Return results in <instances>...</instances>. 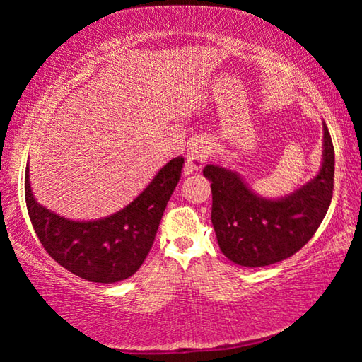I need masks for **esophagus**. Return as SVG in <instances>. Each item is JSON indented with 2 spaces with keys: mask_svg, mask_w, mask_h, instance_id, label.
I'll return each mask as SVG.
<instances>
[{
  "mask_svg": "<svg viewBox=\"0 0 362 362\" xmlns=\"http://www.w3.org/2000/svg\"><path fill=\"white\" fill-rule=\"evenodd\" d=\"M212 140L207 137H199L194 139L192 144L188 146V153H187V166L192 170H199L204 166V163L209 158L211 151H212Z\"/></svg>",
  "mask_w": 362,
  "mask_h": 362,
  "instance_id": "1",
  "label": "esophagus"
}]
</instances>
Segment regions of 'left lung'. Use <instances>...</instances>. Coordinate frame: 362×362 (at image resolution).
<instances>
[{
  "instance_id": "8db88e82",
  "label": "left lung",
  "mask_w": 362,
  "mask_h": 362,
  "mask_svg": "<svg viewBox=\"0 0 362 362\" xmlns=\"http://www.w3.org/2000/svg\"><path fill=\"white\" fill-rule=\"evenodd\" d=\"M322 161L313 179L281 198L255 193L243 177L222 164H207L211 182L212 225L226 259L259 268L286 260L308 243L330 206L335 156L322 122Z\"/></svg>"
}]
</instances>
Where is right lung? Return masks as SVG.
Masks as SVG:
<instances>
[{"label":"right lung","mask_w":362,"mask_h":362,"mask_svg":"<svg viewBox=\"0 0 362 362\" xmlns=\"http://www.w3.org/2000/svg\"><path fill=\"white\" fill-rule=\"evenodd\" d=\"M182 166V156L170 159L142 193L112 216L71 220L36 201L27 164L25 201L36 236L59 265L79 278L102 284L127 279L150 252Z\"/></svg>","instance_id":"obj_1"}]
</instances>
